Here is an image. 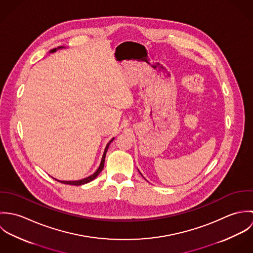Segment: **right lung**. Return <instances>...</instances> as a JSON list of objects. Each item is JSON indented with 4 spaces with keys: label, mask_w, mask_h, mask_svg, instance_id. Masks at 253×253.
<instances>
[{
    "label": "right lung",
    "mask_w": 253,
    "mask_h": 253,
    "mask_svg": "<svg viewBox=\"0 0 253 253\" xmlns=\"http://www.w3.org/2000/svg\"><path fill=\"white\" fill-rule=\"evenodd\" d=\"M56 50V48H53V49H51L50 50V52H54ZM114 140V138L113 139H111L110 140V142H109L107 146H106V148H105V151H104V154H103V156H102V160H101V163H100V166H99V168H98V169L92 174V175H90V176H88V177H86V178H84V179H82V180H78V181H59V182H61V183H64V184H69V185H75V186H79V185H83V184H85V183H88V182H90L91 180H93L100 172H101V170L103 169V168H104V162H105V157H106V152H107V150H108L109 145L110 143L112 142Z\"/></svg>",
    "instance_id": "add662e5"
}]
</instances>
